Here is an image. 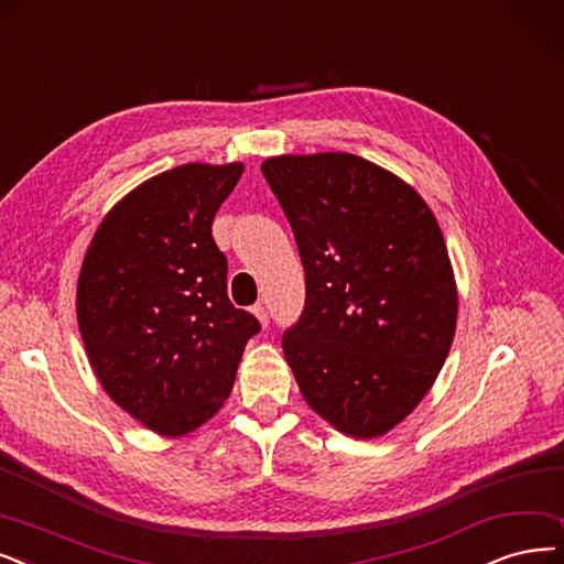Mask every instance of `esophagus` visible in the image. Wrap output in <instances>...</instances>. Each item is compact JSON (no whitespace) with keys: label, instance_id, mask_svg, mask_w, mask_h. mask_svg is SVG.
Returning a JSON list of instances; mask_svg holds the SVG:
<instances>
[{"label":"esophagus","instance_id":"esophagus-1","mask_svg":"<svg viewBox=\"0 0 564 564\" xmlns=\"http://www.w3.org/2000/svg\"><path fill=\"white\" fill-rule=\"evenodd\" d=\"M254 314H257V319H259V324H261V328H268V310H265V305H257L254 307Z\"/></svg>","mask_w":564,"mask_h":564}]
</instances>
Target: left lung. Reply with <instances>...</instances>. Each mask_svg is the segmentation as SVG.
I'll return each instance as SVG.
<instances>
[{
	"instance_id": "obj_1",
	"label": "left lung",
	"mask_w": 564,
	"mask_h": 564,
	"mask_svg": "<svg viewBox=\"0 0 564 564\" xmlns=\"http://www.w3.org/2000/svg\"><path fill=\"white\" fill-rule=\"evenodd\" d=\"M294 229L305 310L282 337L310 404L372 440L414 412L454 343L458 286L437 217L395 173L349 152L268 156Z\"/></svg>"
}]
</instances>
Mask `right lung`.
Returning <instances> with one entry per match:
<instances>
[{
    "instance_id": "obj_1",
    "label": "right lung",
    "mask_w": 564,
    "mask_h": 564,
    "mask_svg": "<svg viewBox=\"0 0 564 564\" xmlns=\"http://www.w3.org/2000/svg\"><path fill=\"white\" fill-rule=\"evenodd\" d=\"M245 166L183 164L124 194L83 257L76 317L108 398L152 433L183 437L229 398L259 322L227 296L213 219Z\"/></svg>"
}]
</instances>
